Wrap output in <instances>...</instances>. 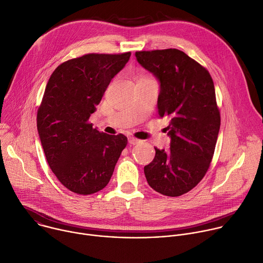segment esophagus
I'll list each match as a JSON object with an SVG mask.
<instances>
[{
	"mask_svg": "<svg viewBox=\"0 0 263 263\" xmlns=\"http://www.w3.org/2000/svg\"><path fill=\"white\" fill-rule=\"evenodd\" d=\"M128 141H129L130 144H136V143H138L140 140L137 139V138H135V137H133V136H129V137H128Z\"/></svg>",
	"mask_w": 263,
	"mask_h": 263,
	"instance_id": "34e87169",
	"label": "esophagus"
}]
</instances>
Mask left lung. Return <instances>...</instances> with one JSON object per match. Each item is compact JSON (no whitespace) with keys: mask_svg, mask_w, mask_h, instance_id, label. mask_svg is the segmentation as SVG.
I'll return each instance as SVG.
<instances>
[{"mask_svg":"<svg viewBox=\"0 0 263 263\" xmlns=\"http://www.w3.org/2000/svg\"><path fill=\"white\" fill-rule=\"evenodd\" d=\"M135 56L158 78V117L170 120L171 148L155 147L144 175L157 193L179 197L200 183L212 161L220 126L213 80L203 65L177 49L138 51Z\"/></svg>","mask_w":263,"mask_h":263,"instance_id":"left-lung-1","label":"left lung"}]
</instances>
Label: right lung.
I'll return each mask as SVG.
<instances>
[{"instance_id":"obj_1","label":"right lung","mask_w":263,"mask_h":263,"mask_svg":"<svg viewBox=\"0 0 263 263\" xmlns=\"http://www.w3.org/2000/svg\"><path fill=\"white\" fill-rule=\"evenodd\" d=\"M130 52L85 54L58 65L37 110V130L47 161L70 192L91 195L109 183L128 140L92 128L89 117Z\"/></svg>"}]
</instances>
